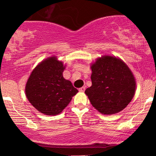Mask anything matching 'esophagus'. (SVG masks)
Returning a JSON list of instances; mask_svg holds the SVG:
<instances>
[{
    "mask_svg": "<svg viewBox=\"0 0 156 156\" xmlns=\"http://www.w3.org/2000/svg\"><path fill=\"white\" fill-rule=\"evenodd\" d=\"M79 91H80V92H84V91H85V87H81V88L79 89Z\"/></svg>",
    "mask_w": 156,
    "mask_h": 156,
    "instance_id": "1",
    "label": "esophagus"
}]
</instances>
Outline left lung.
I'll list each match as a JSON object with an SVG mask.
<instances>
[{
  "label": "left lung",
  "instance_id": "1",
  "mask_svg": "<svg viewBox=\"0 0 156 156\" xmlns=\"http://www.w3.org/2000/svg\"><path fill=\"white\" fill-rule=\"evenodd\" d=\"M92 85L85 90L91 105L102 114L120 112L133 99L136 80L121 59L104 55L91 64Z\"/></svg>",
  "mask_w": 156,
  "mask_h": 156
}]
</instances>
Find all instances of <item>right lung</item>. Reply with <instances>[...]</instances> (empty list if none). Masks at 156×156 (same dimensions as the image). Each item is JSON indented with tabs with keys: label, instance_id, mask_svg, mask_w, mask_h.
I'll use <instances>...</instances> for the list:
<instances>
[{
	"label": "right lung",
	"instance_id": "add662e5",
	"mask_svg": "<svg viewBox=\"0 0 156 156\" xmlns=\"http://www.w3.org/2000/svg\"><path fill=\"white\" fill-rule=\"evenodd\" d=\"M65 66L53 56L42 61L33 70L25 86V94L42 114L55 116L62 112L78 90L63 77Z\"/></svg>",
	"mask_w": 156,
	"mask_h": 156
}]
</instances>
